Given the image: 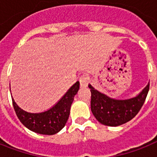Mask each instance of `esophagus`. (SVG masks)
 I'll return each mask as SVG.
<instances>
[{"label":"esophagus","instance_id":"34e87169","mask_svg":"<svg viewBox=\"0 0 157 157\" xmlns=\"http://www.w3.org/2000/svg\"><path fill=\"white\" fill-rule=\"evenodd\" d=\"M89 80H90V79H89L87 75H82V76L80 77V79H79L81 87H86V86H87V85H88L89 83Z\"/></svg>","mask_w":157,"mask_h":157}]
</instances>
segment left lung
Segmentation results:
<instances>
[{
    "label": "left lung",
    "mask_w": 157,
    "mask_h": 157,
    "mask_svg": "<svg viewBox=\"0 0 157 157\" xmlns=\"http://www.w3.org/2000/svg\"><path fill=\"white\" fill-rule=\"evenodd\" d=\"M91 92V111L101 124L107 126H118L129 121L143 107L149 90L147 86L134 98L115 99L89 85Z\"/></svg>",
    "instance_id": "obj_1"
}]
</instances>
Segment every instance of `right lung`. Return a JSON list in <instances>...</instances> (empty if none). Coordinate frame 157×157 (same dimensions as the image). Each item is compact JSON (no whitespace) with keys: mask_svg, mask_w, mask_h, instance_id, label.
Masks as SVG:
<instances>
[{"mask_svg":"<svg viewBox=\"0 0 157 157\" xmlns=\"http://www.w3.org/2000/svg\"><path fill=\"white\" fill-rule=\"evenodd\" d=\"M79 88L80 83L76 81L54 107L44 112L30 113L25 112L12 99L13 108L19 121L28 129L37 134L53 135L65 126L74 96L77 94Z\"/></svg>","mask_w":157,"mask_h":157,"instance_id":"add662e5","label":"right lung"}]
</instances>
